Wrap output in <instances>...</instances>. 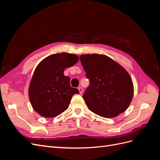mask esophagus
Here are the masks:
<instances>
[{
	"instance_id": "obj_1",
	"label": "esophagus",
	"mask_w": 160,
	"mask_h": 160,
	"mask_svg": "<svg viewBox=\"0 0 160 160\" xmlns=\"http://www.w3.org/2000/svg\"><path fill=\"white\" fill-rule=\"evenodd\" d=\"M78 89L79 91V93L80 94H82V93H83V88H81V87H79V88H78Z\"/></svg>"
}]
</instances>
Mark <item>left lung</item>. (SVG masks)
Instances as JSON below:
<instances>
[{"label": "left lung", "mask_w": 160, "mask_h": 160, "mask_svg": "<svg viewBox=\"0 0 160 160\" xmlns=\"http://www.w3.org/2000/svg\"><path fill=\"white\" fill-rule=\"evenodd\" d=\"M79 59L90 82L83 95L89 109L106 118L124 112L133 95V82L127 71L104 55L85 54Z\"/></svg>", "instance_id": "8db88e82"}]
</instances>
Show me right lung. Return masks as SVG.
<instances>
[{
	"mask_svg": "<svg viewBox=\"0 0 160 160\" xmlns=\"http://www.w3.org/2000/svg\"><path fill=\"white\" fill-rule=\"evenodd\" d=\"M79 61L75 54H53L40 62L34 71L28 88L32 107L44 118H55L69 107L74 94L79 93L70 85V78L64 70Z\"/></svg>",
	"mask_w": 160,
	"mask_h": 160,
	"instance_id": "right-lung-1",
	"label": "right lung"
}]
</instances>
